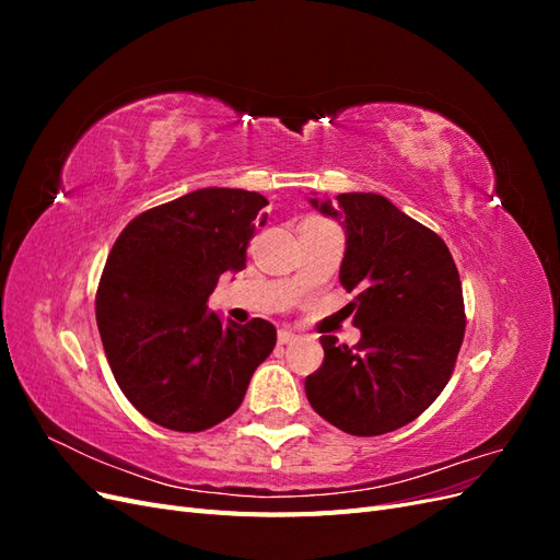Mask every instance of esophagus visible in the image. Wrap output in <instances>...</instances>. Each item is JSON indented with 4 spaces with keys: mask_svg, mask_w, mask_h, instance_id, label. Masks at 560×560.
<instances>
[{
    "mask_svg": "<svg viewBox=\"0 0 560 560\" xmlns=\"http://www.w3.org/2000/svg\"><path fill=\"white\" fill-rule=\"evenodd\" d=\"M299 338V334H294V331H290V329H280L278 331V343L280 346H290V343H294Z\"/></svg>",
    "mask_w": 560,
    "mask_h": 560,
    "instance_id": "obj_1",
    "label": "esophagus"
}]
</instances>
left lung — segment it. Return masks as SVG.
Masks as SVG:
<instances>
[{"instance_id":"8db88e82","label":"left lung","mask_w":560,"mask_h":560,"mask_svg":"<svg viewBox=\"0 0 560 560\" xmlns=\"http://www.w3.org/2000/svg\"><path fill=\"white\" fill-rule=\"evenodd\" d=\"M311 206L346 231L341 284L358 346L319 336L325 362L306 378L308 401L334 428L376 436L416 420L446 387L465 336L463 284L446 243L378 194Z\"/></svg>"}]
</instances>
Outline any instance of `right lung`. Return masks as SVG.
<instances>
[{
  "label": "right lung",
  "mask_w": 560,
  "mask_h": 560,
  "mask_svg": "<svg viewBox=\"0 0 560 560\" xmlns=\"http://www.w3.org/2000/svg\"><path fill=\"white\" fill-rule=\"evenodd\" d=\"M268 200L245 189H198L135 217L97 284L95 317L112 374L144 418L202 432L243 404L276 348V327L208 311L219 276L245 268Z\"/></svg>",
  "instance_id": "right-lung-1"
}]
</instances>
